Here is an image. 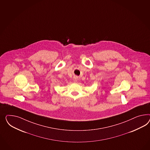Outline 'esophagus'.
Listing matches in <instances>:
<instances>
[{
	"mask_svg": "<svg viewBox=\"0 0 150 150\" xmlns=\"http://www.w3.org/2000/svg\"><path fill=\"white\" fill-rule=\"evenodd\" d=\"M73 80L74 82H76V81H77V77L76 76H75V77H74V79H73Z\"/></svg>",
	"mask_w": 150,
	"mask_h": 150,
	"instance_id": "esophagus-1",
	"label": "esophagus"
}]
</instances>
